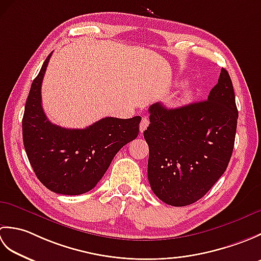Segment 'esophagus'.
Instances as JSON below:
<instances>
[{
    "label": "esophagus",
    "mask_w": 261,
    "mask_h": 261,
    "mask_svg": "<svg viewBox=\"0 0 261 261\" xmlns=\"http://www.w3.org/2000/svg\"><path fill=\"white\" fill-rule=\"evenodd\" d=\"M148 125H149V119L147 118V116H143V118L141 119V122H140V132L145 131L148 127Z\"/></svg>",
    "instance_id": "34e87169"
}]
</instances>
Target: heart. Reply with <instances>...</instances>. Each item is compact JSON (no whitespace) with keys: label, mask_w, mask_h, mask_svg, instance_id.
<instances>
[{"label":"heart","mask_w":261,"mask_h":261,"mask_svg":"<svg viewBox=\"0 0 261 261\" xmlns=\"http://www.w3.org/2000/svg\"><path fill=\"white\" fill-rule=\"evenodd\" d=\"M193 97V91L191 88H186V90L181 93V96H180V102L182 103H187L190 102Z\"/></svg>","instance_id":"obj_1"}]
</instances>
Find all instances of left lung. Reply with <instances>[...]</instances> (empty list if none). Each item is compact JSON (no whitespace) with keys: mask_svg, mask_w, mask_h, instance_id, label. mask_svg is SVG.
Segmentation results:
<instances>
[{"mask_svg":"<svg viewBox=\"0 0 261 261\" xmlns=\"http://www.w3.org/2000/svg\"><path fill=\"white\" fill-rule=\"evenodd\" d=\"M149 113L143 137L152 192L171 206L197 202L223 175L233 151L238 109L229 73L221 69L206 101L177 109L156 103Z\"/></svg>","mask_w":261,"mask_h":261,"instance_id":"1","label":"left lung"}]
</instances>
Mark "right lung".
Instances as JSON below:
<instances>
[{
    "label": "right lung",
    "mask_w": 261,
    "mask_h": 261,
    "mask_svg": "<svg viewBox=\"0 0 261 261\" xmlns=\"http://www.w3.org/2000/svg\"><path fill=\"white\" fill-rule=\"evenodd\" d=\"M51 54L33 80L27 98L23 145L33 171L48 190L80 195L96 186L120 149L138 137L141 118L109 116L85 129L53 124L41 105V83Z\"/></svg>",
    "instance_id": "obj_1"
}]
</instances>
